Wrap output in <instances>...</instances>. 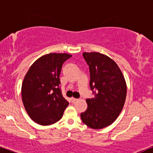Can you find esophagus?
Masks as SVG:
<instances>
[{
  "mask_svg": "<svg viewBox=\"0 0 153 153\" xmlns=\"http://www.w3.org/2000/svg\"><path fill=\"white\" fill-rule=\"evenodd\" d=\"M77 100H78V99H76V98H74V97H72L71 99H70V101H71V102H75V101H77Z\"/></svg>",
  "mask_w": 153,
  "mask_h": 153,
  "instance_id": "obj_1",
  "label": "esophagus"
}]
</instances>
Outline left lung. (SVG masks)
I'll return each mask as SVG.
<instances>
[{
    "instance_id": "1",
    "label": "left lung",
    "mask_w": 153,
    "mask_h": 153,
    "mask_svg": "<svg viewBox=\"0 0 153 153\" xmlns=\"http://www.w3.org/2000/svg\"><path fill=\"white\" fill-rule=\"evenodd\" d=\"M89 67L90 88L94 98L86 99L82 121L94 129L105 128L122 111L126 97V83L122 72L112 59L98 52L83 53Z\"/></svg>"
}]
</instances>
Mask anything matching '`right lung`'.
Instances as JSON below:
<instances>
[{
  "label": "right lung",
  "instance_id": "right-lung-1",
  "mask_svg": "<svg viewBox=\"0 0 153 153\" xmlns=\"http://www.w3.org/2000/svg\"><path fill=\"white\" fill-rule=\"evenodd\" d=\"M68 53H52L36 60L25 76L22 99L30 118L41 125H51L62 117L69 102L59 88L62 67L71 57Z\"/></svg>",
  "mask_w": 153,
  "mask_h": 153
}]
</instances>
